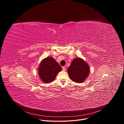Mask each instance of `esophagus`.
<instances>
[{"label": "esophagus", "instance_id": "obj_1", "mask_svg": "<svg viewBox=\"0 0 124 124\" xmlns=\"http://www.w3.org/2000/svg\"><path fill=\"white\" fill-rule=\"evenodd\" d=\"M66 68L65 67H62V70L63 71H66Z\"/></svg>", "mask_w": 124, "mask_h": 124}]
</instances>
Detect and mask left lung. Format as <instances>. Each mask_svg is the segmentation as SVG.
<instances>
[{
    "label": "left lung",
    "instance_id": "left-lung-1",
    "mask_svg": "<svg viewBox=\"0 0 124 124\" xmlns=\"http://www.w3.org/2000/svg\"><path fill=\"white\" fill-rule=\"evenodd\" d=\"M68 73L70 79L77 83H82L88 77L90 68L82 59H74L68 69Z\"/></svg>",
    "mask_w": 124,
    "mask_h": 124
}]
</instances>
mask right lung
Listing matches in <instances>:
<instances>
[{
	"label": "right lung",
	"mask_w": 124,
	"mask_h": 124,
	"mask_svg": "<svg viewBox=\"0 0 124 124\" xmlns=\"http://www.w3.org/2000/svg\"><path fill=\"white\" fill-rule=\"evenodd\" d=\"M62 70L61 66L51 57H46L41 62L38 69L39 75L45 83L52 82Z\"/></svg>",
	"instance_id": "1"
}]
</instances>
